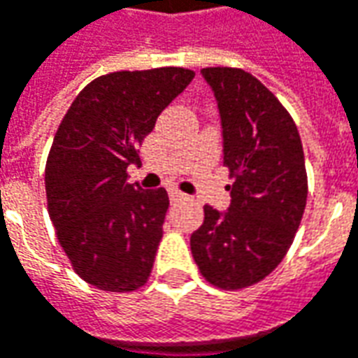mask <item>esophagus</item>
<instances>
[{"mask_svg":"<svg viewBox=\"0 0 358 358\" xmlns=\"http://www.w3.org/2000/svg\"><path fill=\"white\" fill-rule=\"evenodd\" d=\"M186 198V194H182L178 189H170V201H178V199H184Z\"/></svg>","mask_w":358,"mask_h":358,"instance_id":"1","label":"esophagus"}]
</instances>
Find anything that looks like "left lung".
Listing matches in <instances>:
<instances>
[{
  "label": "left lung",
  "instance_id": "8db88e82",
  "mask_svg": "<svg viewBox=\"0 0 358 358\" xmlns=\"http://www.w3.org/2000/svg\"><path fill=\"white\" fill-rule=\"evenodd\" d=\"M223 129L233 184L227 211L203 208L189 247L206 280L241 290L266 278L290 249L308 199L300 133L278 97L241 68H203Z\"/></svg>",
  "mask_w": 358,
  "mask_h": 358
}]
</instances>
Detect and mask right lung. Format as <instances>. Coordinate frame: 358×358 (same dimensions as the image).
Wrapping results in <instances>:
<instances>
[{
    "label": "right lung",
    "mask_w": 358,
    "mask_h": 358,
    "mask_svg": "<svg viewBox=\"0 0 358 358\" xmlns=\"http://www.w3.org/2000/svg\"><path fill=\"white\" fill-rule=\"evenodd\" d=\"M192 80L176 66L111 72L90 82L58 125L45 169L48 215L72 268L99 290H138L150 276L169 194L129 184L127 166Z\"/></svg>",
    "instance_id": "right-lung-1"
}]
</instances>
